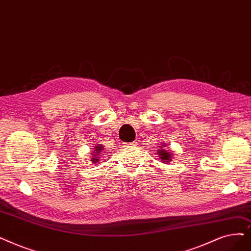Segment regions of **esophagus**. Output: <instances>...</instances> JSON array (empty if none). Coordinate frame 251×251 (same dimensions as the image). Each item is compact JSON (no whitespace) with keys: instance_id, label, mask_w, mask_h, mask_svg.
Here are the masks:
<instances>
[{"instance_id":"34e87169","label":"esophagus","mask_w":251,"mask_h":251,"mask_svg":"<svg viewBox=\"0 0 251 251\" xmlns=\"http://www.w3.org/2000/svg\"><path fill=\"white\" fill-rule=\"evenodd\" d=\"M137 146L136 141H133V143H129V144H124V147H135Z\"/></svg>"}]
</instances>
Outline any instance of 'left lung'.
<instances>
[{"label":"left lung","mask_w":251,"mask_h":251,"mask_svg":"<svg viewBox=\"0 0 251 251\" xmlns=\"http://www.w3.org/2000/svg\"><path fill=\"white\" fill-rule=\"evenodd\" d=\"M159 155L163 162H169L171 160V152L164 151V149H160Z\"/></svg>","instance_id":"8db88e82"}]
</instances>
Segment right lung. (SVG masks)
Instances as JSON below:
<instances>
[{"instance_id":"right-lung-1","label":"right lung","mask_w":251,"mask_h":251,"mask_svg":"<svg viewBox=\"0 0 251 251\" xmlns=\"http://www.w3.org/2000/svg\"><path fill=\"white\" fill-rule=\"evenodd\" d=\"M103 150V148L101 147V146H99V147H95V154L94 155H99V152H101V151ZM94 155H92V156H94ZM99 157H95V158H92L91 159V161H93V163H95V162H97L99 161V159H97Z\"/></svg>"}]
</instances>
